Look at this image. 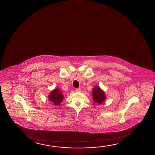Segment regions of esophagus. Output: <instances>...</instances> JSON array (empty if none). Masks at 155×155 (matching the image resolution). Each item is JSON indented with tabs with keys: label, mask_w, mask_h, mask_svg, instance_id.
<instances>
[{
	"label": "esophagus",
	"mask_w": 155,
	"mask_h": 155,
	"mask_svg": "<svg viewBox=\"0 0 155 155\" xmlns=\"http://www.w3.org/2000/svg\"><path fill=\"white\" fill-rule=\"evenodd\" d=\"M75 91H76V92H80V91H81V89L80 88L75 89Z\"/></svg>",
	"instance_id": "obj_1"
}]
</instances>
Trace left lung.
<instances>
[{"label":"left lung","instance_id":"8db88e82","mask_svg":"<svg viewBox=\"0 0 155 155\" xmlns=\"http://www.w3.org/2000/svg\"><path fill=\"white\" fill-rule=\"evenodd\" d=\"M92 96L95 103L101 104L106 100V94L102 89L98 86H96L93 89Z\"/></svg>","mask_w":155,"mask_h":155}]
</instances>
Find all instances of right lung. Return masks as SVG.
Segmentation results:
<instances>
[{"label": "right lung", "mask_w": 155, "mask_h": 155, "mask_svg": "<svg viewBox=\"0 0 155 155\" xmlns=\"http://www.w3.org/2000/svg\"><path fill=\"white\" fill-rule=\"evenodd\" d=\"M64 95H62L60 89L55 88L51 91V93L48 95V100L55 106H59L64 99Z\"/></svg>", "instance_id": "1"}]
</instances>
